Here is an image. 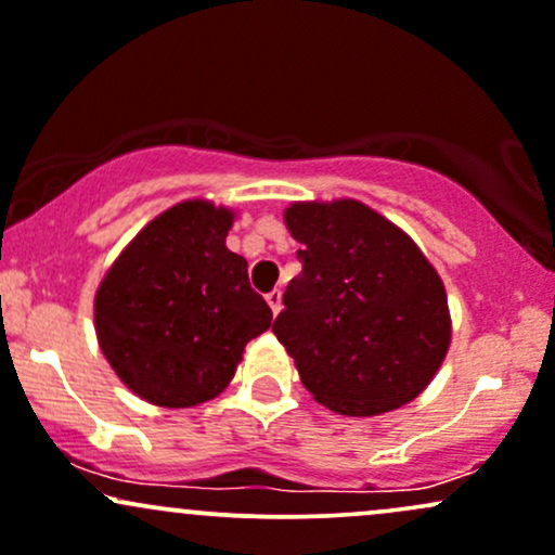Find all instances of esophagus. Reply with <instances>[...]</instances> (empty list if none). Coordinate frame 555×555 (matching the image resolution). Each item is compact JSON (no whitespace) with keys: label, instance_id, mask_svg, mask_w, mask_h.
Returning a JSON list of instances; mask_svg holds the SVG:
<instances>
[{"label":"esophagus","instance_id":"1","mask_svg":"<svg viewBox=\"0 0 555 555\" xmlns=\"http://www.w3.org/2000/svg\"><path fill=\"white\" fill-rule=\"evenodd\" d=\"M267 304H270L272 314H278L280 307H283V294H280V291H270V294H267Z\"/></svg>","mask_w":555,"mask_h":555}]
</instances>
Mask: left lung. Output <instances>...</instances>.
I'll return each instance as SVG.
<instances>
[{
  "label": "left lung",
  "mask_w": 555,
  "mask_h": 555,
  "mask_svg": "<svg viewBox=\"0 0 555 555\" xmlns=\"http://www.w3.org/2000/svg\"><path fill=\"white\" fill-rule=\"evenodd\" d=\"M301 244L272 333L322 406L375 416L427 388L451 344L443 280L403 230L340 198L285 209Z\"/></svg>",
  "instance_id": "obj_1"
}]
</instances>
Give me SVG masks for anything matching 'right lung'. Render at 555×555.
<instances>
[{
  "label": "right lung",
  "mask_w": 555,
  "mask_h": 555,
  "mask_svg": "<svg viewBox=\"0 0 555 555\" xmlns=\"http://www.w3.org/2000/svg\"><path fill=\"white\" fill-rule=\"evenodd\" d=\"M233 211L183 202L130 241L93 301L99 346L133 393L170 409L225 390L246 344L272 325L225 246Z\"/></svg>",
  "instance_id": "obj_1"
}]
</instances>
